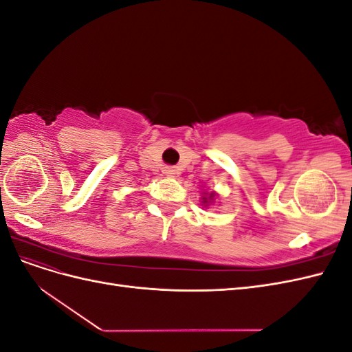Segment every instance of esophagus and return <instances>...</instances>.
<instances>
[{
  "label": "esophagus",
  "instance_id": "esophagus-1",
  "mask_svg": "<svg viewBox=\"0 0 352 352\" xmlns=\"http://www.w3.org/2000/svg\"><path fill=\"white\" fill-rule=\"evenodd\" d=\"M163 173L167 176V177H176L177 176V170L175 167H166L163 170Z\"/></svg>",
  "mask_w": 352,
  "mask_h": 352
}]
</instances>
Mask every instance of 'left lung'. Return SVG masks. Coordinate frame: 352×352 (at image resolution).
<instances>
[{"instance_id":"obj_1","label":"left lung","mask_w":352,"mask_h":352,"mask_svg":"<svg viewBox=\"0 0 352 352\" xmlns=\"http://www.w3.org/2000/svg\"><path fill=\"white\" fill-rule=\"evenodd\" d=\"M217 199H220V195L216 192V190H207V189H204V190H202V194H201L199 202H201L202 207L208 208L210 206L214 204Z\"/></svg>"}]
</instances>
